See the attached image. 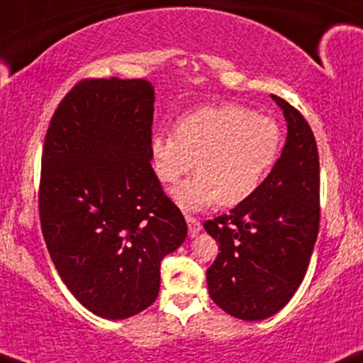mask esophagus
<instances>
[{
    "label": "esophagus",
    "mask_w": 363,
    "mask_h": 363,
    "mask_svg": "<svg viewBox=\"0 0 363 363\" xmlns=\"http://www.w3.org/2000/svg\"><path fill=\"white\" fill-rule=\"evenodd\" d=\"M186 222H188L189 236L194 238L201 230V222L196 220V218H194V217H186Z\"/></svg>",
    "instance_id": "1"
}]
</instances>
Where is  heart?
I'll return each mask as SVG.
<instances>
[{
  "label": "heart",
  "mask_w": 363,
  "mask_h": 363,
  "mask_svg": "<svg viewBox=\"0 0 363 363\" xmlns=\"http://www.w3.org/2000/svg\"><path fill=\"white\" fill-rule=\"evenodd\" d=\"M281 143L272 117L240 105L203 106L182 115L175 133L153 136L150 153L163 184H177L194 167L198 175L174 191V200L184 212H201L252 198L276 165Z\"/></svg>",
  "instance_id": "obj_1"
}]
</instances>
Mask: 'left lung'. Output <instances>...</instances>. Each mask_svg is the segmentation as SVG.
<instances>
[{"mask_svg": "<svg viewBox=\"0 0 363 363\" xmlns=\"http://www.w3.org/2000/svg\"><path fill=\"white\" fill-rule=\"evenodd\" d=\"M288 123L281 157L260 189L205 222L220 253L206 270L210 298L229 315L264 320L277 313L303 281L318 234V153L308 122L282 98Z\"/></svg>", "mask_w": 363, "mask_h": 363, "instance_id": "1", "label": "left lung"}]
</instances>
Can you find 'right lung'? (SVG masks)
<instances>
[{
  "label": "right lung",
  "mask_w": 363,
  "mask_h": 363,
  "mask_svg": "<svg viewBox=\"0 0 363 363\" xmlns=\"http://www.w3.org/2000/svg\"><path fill=\"white\" fill-rule=\"evenodd\" d=\"M155 87L86 79L62 99L45 139L39 217L69 291L94 315L122 320L160 291V264L188 236L151 167Z\"/></svg>",
  "instance_id": "obj_1"
}]
</instances>
